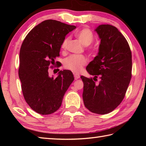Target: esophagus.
<instances>
[{"label": "esophagus", "mask_w": 146, "mask_h": 146, "mask_svg": "<svg viewBox=\"0 0 146 146\" xmlns=\"http://www.w3.org/2000/svg\"><path fill=\"white\" fill-rule=\"evenodd\" d=\"M74 77H75V79H78L80 78V75L78 73H74Z\"/></svg>", "instance_id": "34e87169"}]
</instances>
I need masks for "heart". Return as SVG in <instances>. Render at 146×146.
Here are the masks:
<instances>
[{
  "instance_id": "1",
  "label": "heart",
  "mask_w": 146,
  "mask_h": 146,
  "mask_svg": "<svg viewBox=\"0 0 146 146\" xmlns=\"http://www.w3.org/2000/svg\"><path fill=\"white\" fill-rule=\"evenodd\" d=\"M75 36L79 41L85 46L90 45L95 39V36H94L93 32L88 28H84L78 31L75 33ZM70 41V37L66 36L62 42L61 49L64 52L67 50ZM87 51L91 55L95 53V50L92 48H88ZM87 62L88 59L85 56L73 55L66 58V60H64V68L67 70L75 73H78L82 70L83 67L87 64Z\"/></svg>"
}]
</instances>
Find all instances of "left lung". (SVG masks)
Listing matches in <instances>:
<instances>
[{
    "label": "left lung",
    "instance_id": "obj_1",
    "mask_svg": "<svg viewBox=\"0 0 146 146\" xmlns=\"http://www.w3.org/2000/svg\"><path fill=\"white\" fill-rule=\"evenodd\" d=\"M101 39L99 52L86 70L95 77L81 76L82 98L91 112L105 115L122 102L132 75V55L127 41L115 26L102 24L95 29ZM101 79L98 84L96 78Z\"/></svg>",
    "mask_w": 146,
    "mask_h": 146
}]
</instances>
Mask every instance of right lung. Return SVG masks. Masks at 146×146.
I'll return each mask as SVG.
<instances>
[{
  "label": "right lung",
  "instance_id": "1",
  "mask_svg": "<svg viewBox=\"0 0 146 146\" xmlns=\"http://www.w3.org/2000/svg\"><path fill=\"white\" fill-rule=\"evenodd\" d=\"M76 26L55 20H46L29 32L20 50L19 76L24 99L32 110L41 115L56 111L66 91L74 80L70 70L59 71L56 78L49 77L48 69L60 66L61 43Z\"/></svg>",
  "mask_w": 146,
  "mask_h": 146
}]
</instances>
